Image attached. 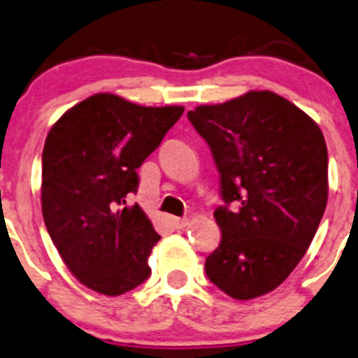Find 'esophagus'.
<instances>
[{"label": "esophagus", "instance_id": "34e87169", "mask_svg": "<svg viewBox=\"0 0 358 358\" xmlns=\"http://www.w3.org/2000/svg\"><path fill=\"white\" fill-rule=\"evenodd\" d=\"M171 222H172V226L176 227V229H182V227H186L187 224H189V220L187 219H180V217H172L171 219Z\"/></svg>", "mask_w": 358, "mask_h": 358}]
</instances>
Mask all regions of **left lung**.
Listing matches in <instances>:
<instances>
[{"instance_id": "obj_1", "label": "left lung", "mask_w": 358, "mask_h": 358, "mask_svg": "<svg viewBox=\"0 0 358 358\" xmlns=\"http://www.w3.org/2000/svg\"><path fill=\"white\" fill-rule=\"evenodd\" d=\"M187 119L212 150L226 203L213 212L222 239L206 275L234 300L262 296L303 259L326 210L322 131L272 91L200 105Z\"/></svg>"}]
</instances>
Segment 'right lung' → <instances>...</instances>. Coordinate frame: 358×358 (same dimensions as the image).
Listing matches in <instances>:
<instances>
[{
  "mask_svg": "<svg viewBox=\"0 0 358 358\" xmlns=\"http://www.w3.org/2000/svg\"><path fill=\"white\" fill-rule=\"evenodd\" d=\"M182 106H141L98 93L67 110L43 150L46 229L69 271L96 293L119 296L152 274L160 236L136 193L141 167L182 115Z\"/></svg>",
  "mask_w": 358,
  "mask_h": 358,
  "instance_id": "add662e5",
  "label": "right lung"
}]
</instances>
